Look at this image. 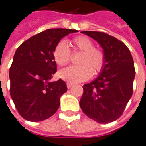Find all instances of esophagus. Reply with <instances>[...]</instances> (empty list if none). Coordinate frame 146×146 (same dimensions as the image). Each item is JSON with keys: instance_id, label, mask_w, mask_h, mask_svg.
Here are the masks:
<instances>
[{"instance_id": "obj_1", "label": "esophagus", "mask_w": 146, "mask_h": 146, "mask_svg": "<svg viewBox=\"0 0 146 146\" xmlns=\"http://www.w3.org/2000/svg\"><path fill=\"white\" fill-rule=\"evenodd\" d=\"M66 86H67L68 89H70V88H71V87H73V84H71V83H66Z\"/></svg>"}]
</instances>
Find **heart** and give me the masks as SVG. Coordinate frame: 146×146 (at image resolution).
Returning a JSON list of instances; mask_svg holds the SVG:
<instances>
[{
  "mask_svg": "<svg viewBox=\"0 0 146 146\" xmlns=\"http://www.w3.org/2000/svg\"><path fill=\"white\" fill-rule=\"evenodd\" d=\"M73 52H81L79 66H72L59 71L60 78L68 83H80L90 79L94 74H98L105 64V54L100 48L94 47L90 38L77 36L70 41ZM71 51L65 41H60L53 49V58L59 66H66L71 59Z\"/></svg>",
  "mask_w": 146,
  "mask_h": 146,
  "instance_id": "b5f03b06",
  "label": "heart"
}]
</instances>
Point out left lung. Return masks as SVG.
Segmentation results:
<instances>
[{"mask_svg": "<svg viewBox=\"0 0 146 146\" xmlns=\"http://www.w3.org/2000/svg\"><path fill=\"white\" fill-rule=\"evenodd\" d=\"M104 49L105 64L98 78L83 86L80 106L87 117L101 124L118 119L133 93L134 61L125 44L101 32L83 31Z\"/></svg>", "mask_w": 146, "mask_h": 146, "instance_id": "left-lung-1", "label": "left lung"}]
</instances>
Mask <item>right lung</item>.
Returning a JSON list of instances; mask_svg holds the SVG:
<instances>
[{"mask_svg":"<svg viewBox=\"0 0 146 146\" xmlns=\"http://www.w3.org/2000/svg\"><path fill=\"white\" fill-rule=\"evenodd\" d=\"M76 32L69 29H47L17 48L9 70L10 94L24 119L41 121L58 110L60 97L66 92L67 87L61 79L49 81L57 70L53 49L61 38Z\"/></svg>","mask_w":146,"mask_h":146,"instance_id":"add662e5","label":"right lung"}]
</instances>
